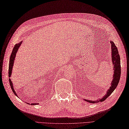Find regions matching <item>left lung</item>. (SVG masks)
<instances>
[{
	"label": "left lung",
	"instance_id": "left-lung-1",
	"mask_svg": "<svg viewBox=\"0 0 129 129\" xmlns=\"http://www.w3.org/2000/svg\"><path fill=\"white\" fill-rule=\"evenodd\" d=\"M111 47H112V63L113 64V69H114V74H113V79L112 82H111L110 86L109 88L107 90V93L103 98L101 99H97L96 101H92L89 100L84 99V100L90 103L94 104L98 103L100 102H103L105 101L107 98L112 94L113 92L114 91L115 88H116L118 84L119 81V79L121 77V61H120V56L118 54V51L116 46L113 42H110Z\"/></svg>",
	"mask_w": 129,
	"mask_h": 129
}]
</instances>
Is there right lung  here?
<instances>
[{
	"mask_svg": "<svg viewBox=\"0 0 129 129\" xmlns=\"http://www.w3.org/2000/svg\"><path fill=\"white\" fill-rule=\"evenodd\" d=\"M22 43V42L16 44V45H15L14 48H13V51L11 53V55L10 56V62H9V69H8V76L10 77L9 78V82H10V86L11 87V89L12 90L13 93H14V94L15 95H16L17 96H18L17 95L16 92L15 91L14 88H13V83L11 81V79H10V77L12 75V69H13V64H14V60L16 56V53H17V51H18V49L19 48V47L20 46L21 44ZM30 105V104H28ZM38 105V103H34V104H31V105Z\"/></svg>",
	"mask_w": 129,
	"mask_h": 129,
	"instance_id": "right-lung-1",
	"label": "right lung"
}]
</instances>
